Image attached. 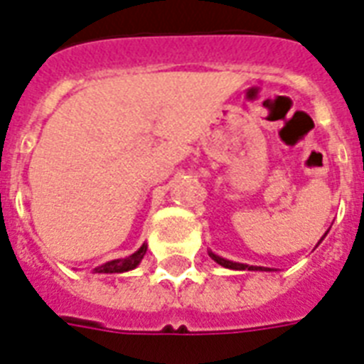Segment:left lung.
I'll return each instance as SVG.
<instances>
[{
    "label": "left lung",
    "instance_id": "8db88e82",
    "mask_svg": "<svg viewBox=\"0 0 364 364\" xmlns=\"http://www.w3.org/2000/svg\"><path fill=\"white\" fill-rule=\"evenodd\" d=\"M327 232H329V231H327ZM327 232H325L323 237L319 238V242H321V240L327 237ZM208 255H210L212 259L216 261L218 264L225 267V269H232V270H272V269H267V267H254V264H244V263H237V261H229V259H225V257H220V255H216L214 252H210V250H208Z\"/></svg>",
    "mask_w": 364,
    "mask_h": 364
}]
</instances>
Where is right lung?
Returning <instances> with one entry per match:
<instances>
[{"mask_svg": "<svg viewBox=\"0 0 364 364\" xmlns=\"http://www.w3.org/2000/svg\"><path fill=\"white\" fill-rule=\"evenodd\" d=\"M146 250H148V244L144 242L141 248L136 250L135 254L127 255V257H124V259L107 261V263L95 267L94 272H97V274H120V272H127V270L136 269V267L141 264L144 254H146Z\"/></svg>", "mask_w": 364, "mask_h": 364, "instance_id": "right-lung-1", "label": "right lung"}]
</instances>
